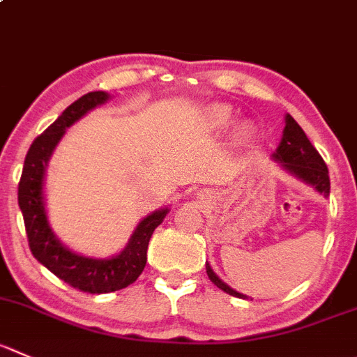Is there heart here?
<instances>
[{
	"label": "heart",
	"mask_w": 357,
	"mask_h": 357,
	"mask_svg": "<svg viewBox=\"0 0 357 357\" xmlns=\"http://www.w3.org/2000/svg\"><path fill=\"white\" fill-rule=\"evenodd\" d=\"M206 122H208L212 128H217V130H222V128H227V126L231 124L233 119H235V114L227 105H212V107L206 108ZM238 137L247 140V138L252 135V128L249 124H242L238 128Z\"/></svg>",
	"instance_id": "obj_1"
}]
</instances>
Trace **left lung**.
I'll list each match as a JSON object with an SVG mask.
<instances>
[{"label": "left lung", "instance_id": "obj_1", "mask_svg": "<svg viewBox=\"0 0 357 357\" xmlns=\"http://www.w3.org/2000/svg\"><path fill=\"white\" fill-rule=\"evenodd\" d=\"M273 158L277 159V161L282 162L284 168L289 169L291 173H294L298 178L305 181L307 184L314 185L319 192L329 195L328 166H326L324 159L321 158L317 149L310 144V140H308L305 131L300 128V124H298L291 115L286 117V128H284L282 142L278 145ZM206 275H208L210 280H212L219 289H222L224 293L231 294V296L236 298H245L243 294L236 293L231 287L226 286V284L213 273L212 268H210L208 264H206Z\"/></svg>", "mask_w": 357, "mask_h": 357}]
</instances>
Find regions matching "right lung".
I'll use <instances>...</instances> for the list:
<instances>
[{"instance_id": "obj_1", "label": "right lung", "mask_w": 357, "mask_h": 357, "mask_svg": "<svg viewBox=\"0 0 357 357\" xmlns=\"http://www.w3.org/2000/svg\"><path fill=\"white\" fill-rule=\"evenodd\" d=\"M107 100V93L96 91V93L84 94L75 103H71L54 124H50L40 137L35 138L24 161L19 182V206L33 256L68 286L91 294L124 289L140 277L147 263L149 240L168 212L166 208L158 210L152 215L145 217L135 229L128 247L112 259H91L73 254L61 245L54 236L47 220L42 191L47 161L64 135V130Z\"/></svg>"}]
</instances>
